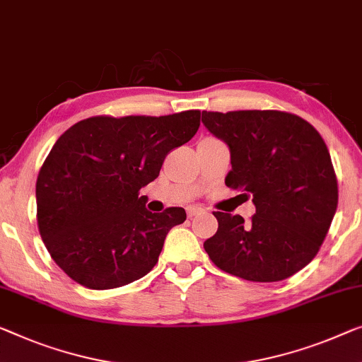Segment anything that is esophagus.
Segmentation results:
<instances>
[{
  "label": "esophagus",
  "mask_w": 362,
  "mask_h": 362,
  "mask_svg": "<svg viewBox=\"0 0 362 362\" xmlns=\"http://www.w3.org/2000/svg\"><path fill=\"white\" fill-rule=\"evenodd\" d=\"M203 213H204V209L202 206H195V204H193V206H188L187 208L188 218H193V216H199V214H203Z\"/></svg>",
  "instance_id": "obj_1"
}]
</instances>
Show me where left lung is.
<instances>
[{
  "mask_svg": "<svg viewBox=\"0 0 362 362\" xmlns=\"http://www.w3.org/2000/svg\"><path fill=\"white\" fill-rule=\"evenodd\" d=\"M230 151L226 185L252 197L255 214L214 211L218 230L204 242L216 267L247 281H281L314 260L338 204L330 153L319 132L294 113H202Z\"/></svg>",
  "mask_w": 362,
  "mask_h": 362,
  "instance_id": "left-lung-1",
  "label": "left lung"
}]
</instances>
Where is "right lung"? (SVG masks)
<instances>
[{
    "mask_svg": "<svg viewBox=\"0 0 362 362\" xmlns=\"http://www.w3.org/2000/svg\"><path fill=\"white\" fill-rule=\"evenodd\" d=\"M198 127L199 110L100 115L57 139L37 177V224L50 257L73 281L113 289L154 268L167 233L187 214L183 208L148 211L139 190Z\"/></svg>",
    "mask_w": 362,
    "mask_h": 362,
    "instance_id": "obj_1",
    "label": "right lung"
}]
</instances>
